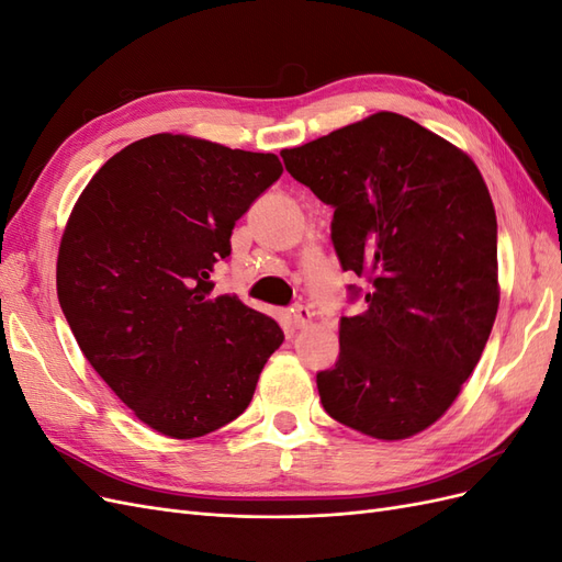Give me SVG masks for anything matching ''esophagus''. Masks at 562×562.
I'll return each mask as SVG.
<instances>
[{"mask_svg": "<svg viewBox=\"0 0 562 562\" xmlns=\"http://www.w3.org/2000/svg\"><path fill=\"white\" fill-rule=\"evenodd\" d=\"M288 321H291L293 328H307L312 323V312L304 304H295V307L288 312Z\"/></svg>", "mask_w": 562, "mask_h": 562, "instance_id": "obj_1", "label": "esophagus"}]
</instances>
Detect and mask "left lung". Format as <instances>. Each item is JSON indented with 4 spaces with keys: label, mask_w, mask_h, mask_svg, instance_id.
I'll use <instances>...</instances> for the list:
<instances>
[{
    "label": "left lung",
    "mask_w": 562,
    "mask_h": 562,
    "mask_svg": "<svg viewBox=\"0 0 562 562\" xmlns=\"http://www.w3.org/2000/svg\"><path fill=\"white\" fill-rule=\"evenodd\" d=\"M281 157L335 209L330 236L342 269L370 281L366 312L339 318V359L316 375L321 403L366 436L411 438L454 403L497 316L487 184L467 151L396 112Z\"/></svg>",
    "instance_id": "left-lung-1"
}]
</instances>
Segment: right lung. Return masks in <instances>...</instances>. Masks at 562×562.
I'll return each mask as SVG.
<instances>
[{
    "mask_svg": "<svg viewBox=\"0 0 562 562\" xmlns=\"http://www.w3.org/2000/svg\"><path fill=\"white\" fill-rule=\"evenodd\" d=\"M281 173L277 155L157 133L105 161L67 220L63 314L98 375L168 438L239 417L283 342L274 318L211 297L236 220Z\"/></svg>",
    "mask_w": 562,
    "mask_h": 562,
    "instance_id": "right-lung-1",
    "label": "right lung"
}]
</instances>
